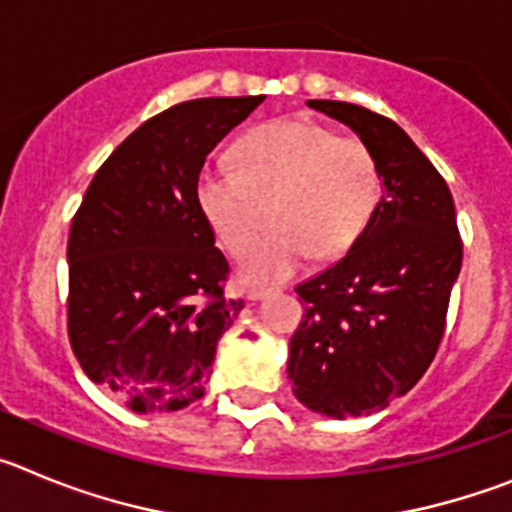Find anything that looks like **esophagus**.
<instances>
[{"mask_svg":"<svg viewBox=\"0 0 512 512\" xmlns=\"http://www.w3.org/2000/svg\"><path fill=\"white\" fill-rule=\"evenodd\" d=\"M269 295V289H248V300L256 302V300H264Z\"/></svg>","mask_w":512,"mask_h":512,"instance_id":"34e87169","label":"esophagus"}]
</instances>
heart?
Returning <instances> with one entry per match:
<instances>
[{"instance_id": "obj_1", "label": "heart", "mask_w": 512, "mask_h": 512, "mask_svg": "<svg viewBox=\"0 0 512 512\" xmlns=\"http://www.w3.org/2000/svg\"><path fill=\"white\" fill-rule=\"evenodd\" d=\"M233 169L207 166L197 202L230 256H243L266 225L274 228L243 261L248 284L292 277L307 256L336 259L354 246L382 197V176L364 140L310 120H274L243 135Z\"/></svg>"}]
</instances>
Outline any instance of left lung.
<instances>
[{"label":"left lung","instance_id":"obj_1","mask_svg":"<svg viewBox=\"0 0 512 512\" xmlns=\"http://www.w3.org/2000/svg\"><path fill=\"white\" fill-rule=\"evenodd\" d=\"M374 153L382 197L341 261L295 289L305 320L287 374L305 408L330 418L372 415L418 384L446 330L461 269L451 192L410 135L359 104L310 99Z\"/></svg>","mask_w":512,"mask_h":512}]
</instances>
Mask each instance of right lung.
I'll use <instances>...</instances> for the list:
<instances>
[{
  "label": "right lung",
  "mask_w": 512,
  "mask_h": 512,
  "mask_svg": "<svg viewBox=\"0 0 512 512\" xmlns=\"http://www.w3.org/2000/svg\"><path fill=\"white\" fill-rule=\"evenodd\" d=\"M264 97H207L146 120L99 166L69 233V341L94 384L133 413H174L205 395L228 261L197 202L212 148Z\"/></svg>",
  "instance_id": "right-lung-1"
}]
</instances>
